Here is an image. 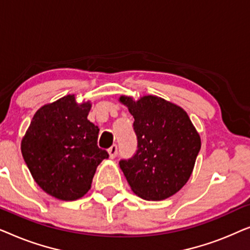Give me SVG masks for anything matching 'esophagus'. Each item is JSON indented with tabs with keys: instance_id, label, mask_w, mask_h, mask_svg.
Instances as JSON below:
<instances>
[{
	"instance_id": "34e87169",
	"label": "esophagus",
	"mask_w": 250,
	"mask_h": 250,
	"mask_svg": "<svg viewBox=\"0 0 250 250\" xmlns=\"http://www.w3.org/2000/svg\"><path fill=\"white\" fill-rule=\"evenodd\" d=\"M117 152H118V148L116 145H112L110 148L108 149V153H109V157H110L111 159H114L116 156H117Z\"/></svg>"
}]
</instances>
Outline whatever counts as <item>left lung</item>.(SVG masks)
<instances>
[{
  "label": "left lung",
  "instance_id": "obj_1",
  "mask_svg": "<svg viewBox=\"0 0 250 250\" xmlns=\"http://www.w3.org/2000/svg\"><path fill=\"white\" fill-rule=\"evenodd\" d=\"M134 118L138 149L119 160L133 192L146 200H163L188 182L200 151V136L179 105L146 95L134 101L121 97Z\"/></svg>",
  "mask_w": 250,
  "mask_h": 250
}]
</instances>
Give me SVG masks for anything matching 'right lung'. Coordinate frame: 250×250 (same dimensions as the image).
<instances>
[{
	"instance_id": "right-lung-1",
	"label": "right lung",
	"mask_w": 250,
	"mask_h": 250,
	"mask_svg": "<svg viewBox=\"0 0 250 250\" xmlns=\"http://www.w3.org/2000/svg\"><path fill=\"white\" fill-rule=\"evenodd\" d=\"M90 102L67 95L36 111L21 141L36 183L54 198L76 200L90 190L97 167L109 155L98 146L99 128L87 119Z\"/></svg>"
}]
</instances>
